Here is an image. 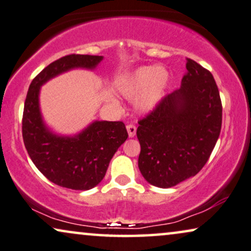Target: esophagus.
<instances>
[{
  "instance_id": "34e87169",
  "label": "esophagus",
  "mask_w": 251,
  "mask_h": 251,
  "mask_svg": "<svg viewBox=\"0 0 251 251\" xmlns=\"http://www.w3.org/2000/svg\"><path fill=\"white\" fill-rule=\"evenodd\" d=\"M126 128H127L129 138H134L135 133H136V127H135V126L133 125V124H129V125L126 126Z\"/></svg>"
}]
</instances>
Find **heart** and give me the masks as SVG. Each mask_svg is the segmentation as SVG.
<instances>
[{
	"mask_svg": "<svg viewBox=\"0 0 251 251\" xmlns=\"http://www.w3.org/2000/svg\"><path fill=\"white\" fill-rule=\"evenodd\" d=\"M170 81L168 70L162 66H142L128 75L120 93L124 98L134 100L140 96L136 106L140 111L150 112L164 98Z\"/></svg>",
	"mask_w": 251,
	"mask_h": 251,
	"instance_id": "obj_1",
	"label": "heart"
}]
</instances>
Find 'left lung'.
<instances>
[{"label":"left lung","instance_id":"1","mask_svg":"<svg viewBox=\"0 0 251 251\" xmlns=\"http://www.w3.org/2000/svg\"><path fill=\"white\" fill-rule=\"evenodd\" d=\"M181 87L139 122V169L150 185L170 188L201 171L222 128L223 106L211 72L187 58Z\"/></svg>","mask_w":251,"mask_h":251}]
</instances>
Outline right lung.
<instances>
[{
    "mask_svg": "<svg viewBox=\"0 0 251 251\" xmlns=\"http://www.w3.org/2000/svg\"><path fill=\"white\" fill-rule=\"evenodd\" d=\"M103 56H64L42 70L29 85L23 113V139L32 162L50 181L65 188L88 190L104 178L109 163L127 139L123 122L96 120L75 136L57 135L47 127L39 104L40 88L73 69L94 70Z\"/></svg>",
    "mask_w": 251,
    "mask_h": 251,
    "instance_id": "right-lung-1",
    "label": "right lung"
}]
</instances>
